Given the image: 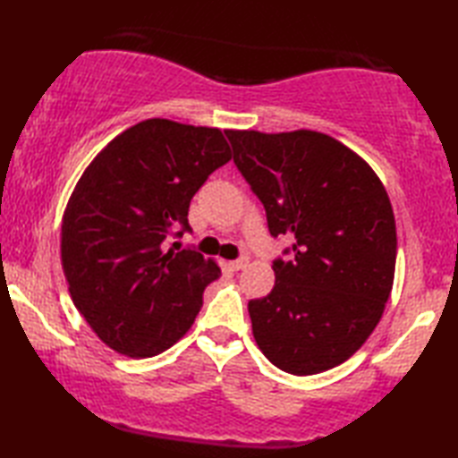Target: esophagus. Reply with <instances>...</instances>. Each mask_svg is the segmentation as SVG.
Listing matches in <instances>:
<instances>
[{"mask_svg":"<svg viewBox=\"0 0 458 458\" xmlns=\"http://www.w3.org/2000/svg\"><path fill=\"white\" fill-rule=\"evenodd\" d=\"M247 263H249V259H247V257H241V259H237V260H231L229 267H231L233 270H241V268L247 267Z\"/></svg>","mask_w":458,"mask_h":458,"instance_id":"34e87169","label":"esophagus"}]
</instances>
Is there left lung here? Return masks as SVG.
Listing matches in <instances>:
<instances>
[{"instance_id": "8db88e82", "label": "left lung", "mask_w": 458, "mask_h": 458, "mask_svg": "<svg viewBox=\"0 0 458 458\" xmlns=\"http://www.w3.org/2000/svg\"><path fill=\"white\" fill-rule=\"evenodd\" d=\"M233 162L263 203L273 237L293 245L273 260L275 286L249 301L257 346L293 376L353 356L376 328L394 286V209L376 172L314 130H225Z\"/></svg>"}]
</instances>
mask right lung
<instances>
[{"label": "right lung", "instance_id": "add662e5", "mask_svg": "<svg viewBox=\"0 0 458 458\" xmlns=\"http://www.w3.org/2000/svg\"><path fill=\"white\" fill-rule=\"evenodd\" d=\"M229 160L219 128L150 118L81 175L63 216L61 260L74 306L112 350L152 358L191 328L221 270L198 250H164V241L191 231V198Z\"/></svg>", "mask_w": 458, "mask_h": 458}]
</instances>
